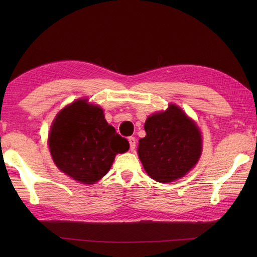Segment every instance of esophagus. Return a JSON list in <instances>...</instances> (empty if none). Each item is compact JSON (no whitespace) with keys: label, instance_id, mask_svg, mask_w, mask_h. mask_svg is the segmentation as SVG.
<instances>
[{"label":"esophagus","instance_id":"esophagus-1","mask_svg":"<svg viewBox=\"0 0 257 257\" xmlns=\"http://www.w3.org/2000/svg\"><path fill=\"white\" fill-rule=\"evenodd\" d=\"M128 141H129L130 150L134 151V150L136 149V139H135V137H129V138H128Z\"/></svg>","mask_w":257,"mask_h":257}]
</instances>
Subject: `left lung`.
Returning <instances> with one entry per match:
<instances>
[{"mask_svg":"<svg viewBox=\"0 0 257 257\" xmlns=\"http://www.w3.org/2000/svg\"><path fill=\"white\" fill-rule=\"evenodd\" d=\"M146 137L139 140L138 156L148 176L168 183L185 176L202 152L198 125L181 108L170 103L166 111L149 116Z\"/></svg>","mask_w":257,"mask_h":257,"instance_id":"8db88e82","label":"left lung"}]
</instances>
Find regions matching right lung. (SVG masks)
Segmentation results:
<instances>
[{"label": "right lung", "instance_id": "obj_1", "mask_svg": "<svg viewBox=\"0 0 257 257\" xmlns=\"http://www.w3.org/2000/svg\"><path fill=\"white\" fill-rule=\"evenodd\" d=\"M48 146L59 170L85 184L106 176L116 155L129 149L128 140L108 124L102 109L87 99L76 100L57 113Z\"/></svg>", "mask_w": 257, "mask_h": 257}]
</instances>
